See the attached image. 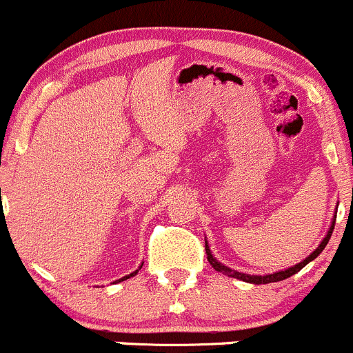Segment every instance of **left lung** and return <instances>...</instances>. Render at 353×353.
I'll list each match as a JSON object with an SVG mask.
<instances>
[{
  "mask_svg": "<svg viewBox=\"0 0 353 353\" xmlns=\"http://www.w3.org/2000/svg\"><path fill=\"white\" fill-rule=\"evenodd\" d=\"M333 228H334V219H333V225H331L330 232H327V235L324 236V240H323V242L319 243V247H317V249L314 250V252L310 254L309 257H305V259H303L302 263L295 264L294 268H288V270H285V271H278V273H273V274H266V276H257V274H243V273H239V271H232V270H230V268L223 266L221 263H218V261H216L214 257H212L211 250H209V247H208V242H205V254H208V261H209V264H211V266L214 268L216 271H219V273H223V274H228V276H232V278H236V280H242V281H247V283H254V285H266V283H274V281L287 280V278H290L292 274L299 273V271L302 270L303 266H307V264H309L310 261H314V259H316V257L319 256L321 252H323V250H324V247L327 245V242H330V239H331V233H333Z\"/></svg>",
  "mask_w": 353,
  "mask_h": 353,
  "instance_id": "8db88e82",
  "label": "left lung"
}]
</instances>
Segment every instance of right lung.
I'll use <instances>...</instances> for the list:
<instances>
[{
	"label": "right lung",
	"mask_w": 353,
	"mask_h": 353,
	"mask_svg": "<svg viewBox=\"0 0 353 353\" xmlns=\"http://www.w3.org/2000/svg\"><path fill=\"white\" fill-rule=\"evenodd\" d=\"M142 268V266H141ZM139 273V270H135L134 271V273H132V274H128V276H125V278H121V280H118V281H123V280H128V278H130V276H135V274H137Z\"/></svg>",
	"instance_id": "add662e5"
}]
</instances>
